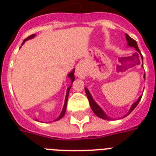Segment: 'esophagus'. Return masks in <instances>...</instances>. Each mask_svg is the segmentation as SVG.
Wrapping results in <instances>:
<instances>
[{
	"label": "esophagus",
	"instance_id": "34e87169",
	"mask_svg": "<svg viewBox=\"0 0 156 156\" xmlns=\"http://www.w3.org/2000/svg\"><path fill=\"white\" fill-rule=\"evenodd\" d=\"M86 74L85 69L82 67V66H78L77 70H76V75L78 76V78H83Z\"/></svg>",
	"mask_w": 156,
	"mask_h": 156
}]
</instances>
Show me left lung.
<instances>
[{
    "mask_svg": "<svg viewBox=\"0 0 156 156\" xmlns=\"http://www.w3.org/2000/svg\"><path fill=\"white\" fill-rule=\"evenodd\" d=\"M126 40H127V41H128V44L129 45V46H131V47H133L135 48L136 50L138 51L139 53H140L141 55V57H142V59L143 58V55H142V53H141L140 50H139V48H138V44H137V42H136L135 40H133V39H132L131 37H129L127 34L126 35ZM85 91H86V94H87V96L88 98V100H89V103H90V108H91V109L93 110V112H95V114L96 115V116H98L99 117H100V118L102 119H105V120H109V117L108 116H107L106 114L104 113V111H103L102 109L100 108V107L98 106L97 104L94 101V100L92 99V97H91V95H90V92H89V90H87V88H85ZM141 99H142V96H140V97L138 98V100L136 101L134 104L132 105V107H131L130 110H129V114L131 112L133 111V109L135 108L136 107H137V105L138 104V103H139V101L141 100ZM128 114V115H129Z\"/></svg>",
    "mask_w": 156,
    "mask_h": 156,
    "instance_id": "1",
    "label": "left lung"
}]
</instances>
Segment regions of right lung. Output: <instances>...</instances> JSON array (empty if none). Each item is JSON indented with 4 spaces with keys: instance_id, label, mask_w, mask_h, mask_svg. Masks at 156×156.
Masks as SVG:
<instances>
[{
    "instance_id": "add662e5",
    "label": "right lung",
    "mask_w": 156,
    "mask_h": 156,
    "mask_svg": "<svg viewBox=\"0 0 156 156\" xmlns=\"http://www.w3.org/2000/svg\"><path fill=\"white\" fill-rule=\"evenodd\" d=\"M34 36H35V35H30V36H28V37L27 38V39H25V40H23V44L24 42H25V41H27V40H30V39L33 38V37H34ZM68 76H69V78H70L71 82H72V83H73V81H74V70L72 71V72H71L70 73H69ZM70 87H69L68 89H67V92H66V100H65V105H64L63 109H62V112H61V115H60V116H59L58 117H57V119H56L55 121H58V120H60V119H61V118H62V117H63V116H64V115H65V113H66V105H67V100H68L69 92V89H70Z\"/></svg>"
}]
</instances>
